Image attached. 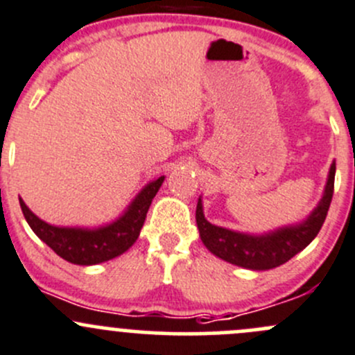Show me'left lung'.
I'll list each match as a JSON object with an SVG mask.
<instances>
[{"label": "left lung", "mask_w": 355, "mask_h": 355, "mask_svg": "<svg viewBox=\"0 0 355 355\" xmlns=\"http://www.w3.org/2000/svg\"><path fill=\"white\" fill-rule=\"evenodd\" d=\"M335 163L330 166L327 187L320 204L314 207L313 213L299 225L278 228L264 235L241 234V232L228 230V228L211 225L204 218L202 202L198 200L196 209V221H198L199 235L202 244L207 250L218 256L227 263L235 266L247 268V270H271L280 264L287 263L295 254L306 249L314 241L327 220L328 209L333 198V187H335Z\"/></svg>", "instance_id": "8db88e82"}]
</instances>
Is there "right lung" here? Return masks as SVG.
Returning a JSON list of instances; mask_svg holds the SVG:
<instances>
[{
	"mask_svg": "<svg viewBox=\"0 0 355 355\" xmlns=\"http://www.w3.org/2000/svg\"><path fill=\"white\" fill-rule=\"evenodd\" d=\"M163 180L164 177H159L146 185L118 220L106 227L94 228V230L55 227V225L46 223L25 206L22 199H20V207H22V213L32 232L46 245L51 247L60 257H63L68 263L91 266V264L113 259L134 245L146 221L149 206H151L156 192L159 191Z\"/></svg>",
	"mask_w": 355,
	"mask_h": 355,
	"instance_id": "add662e5",
	"label": "right lung"
}]
</instances>
